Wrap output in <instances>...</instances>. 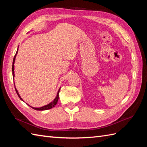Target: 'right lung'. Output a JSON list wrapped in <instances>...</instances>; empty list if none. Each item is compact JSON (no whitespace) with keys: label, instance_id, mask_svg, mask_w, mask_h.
<instances>
[{"label":"right lung","instance_id":"right-lung-1","mask_svg":"<svg viewBox=\"0 0 147 147\" xmlns=\"http://www.w3.org/2000/svg\"><path fill=\"white\" fill-rule=\"evenodd\" d=\"M18 50H17V52H16V54H15V55H14V59H13V62H12V76H13V77H14V61H15L16 56V54H17V53H18ZM15 90H16V93H17V94H18V95L19 97H20V98L21 100H23V99H22V98H21V96H20V94H19V93H18V90H16V87H15ZM59 91H60V89L59 90V91H58V92H57V96H56L55 98L54 99V100L52 102L50 103V104H49L48 105L43 106V107H39V108L33 107H31V106H30V107H32V109H35V110H36V111H45V110H48V109H52V107H55V105L56 104H57V102H58L59 96Z\"/></svg>","mask_w":147,"mask_h":147}]
</instances>
